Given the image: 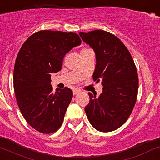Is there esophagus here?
I'll return each mask as SVG.
<instances>
[{"instance_id":"esophagus-1","label":"esophagus","mask_w":160,"mask_h":160,"mask_svg":"<svg viewBox=\"0 0 160 160\" xmlns=\"http://www.w3.org/2000/svg\"><path fill=\"white\" fill-rule=\"evenodd\" d=\"M80 93V90H78V89H74V90H73V95H77V94H79Z\"/></svg>"}]
</instances>
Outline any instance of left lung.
Returning <instances> with one entry per match:
<instances>
[{
  "label": "left lung",
  "mask_w": 160,
  "mask_h": 160,
  "mask_svg": "<svg viewBox=\"0 0 160 160\" xmlns=\"http://www.w3.org/2000/svg\"><path fill=\"white\" fill-rule=\"evenodd\" d=\"M82 40L95 52L94 80H101L102 92L89 93L85 112L91 125L100 132L120 127L133 110L138 93V75L133 60L121 40L109 32H80Z\"/></svg>",
  "instance_id": "8db88e82"
}]
</instances>
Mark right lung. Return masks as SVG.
<instances>
[{
    "label": "right lung",
    "mask_w": 160,
    "mask_h": 160,
    "mask_svg": "<svg viewBox=\"0 0 160 160\" xmlns=\"http://www.w3.org/2000/svg\"><path fill=\"white\" fill-rule=\"evenodd\" d=\"M81 40L75 33L40 31L21 47L13 70V88L27 122L43 133L60 128L73 92L68 87L53 90L51 73L61 70L65 55Z\"/></svg>",
    "instance_id": "add662e5"
}]
</instances>
